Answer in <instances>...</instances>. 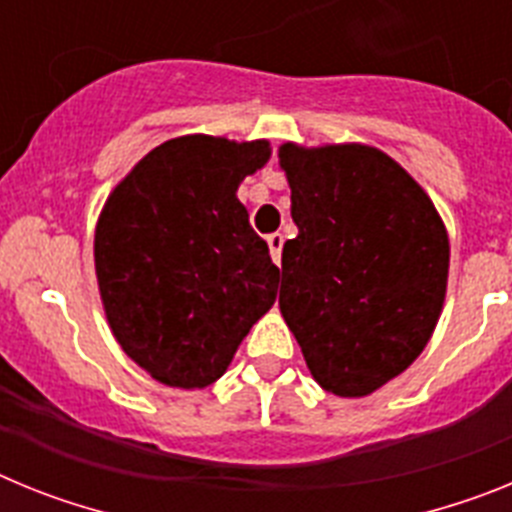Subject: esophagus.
<instances>
[{
    "label": "esophagus",
    "mask_w": 512,
    "mask_h": 512,
    "mask_svg": "<svg viewBox=\"0 0 512 512\" xmlns=\"http://www.w3.org/2000/svg\"><path fill=\"white\" fill-rule=\"evenodd\" d=\"M266 243H269V251H271V259L274 264H282V246H284V235L282 233H271L266 235Z\"/></svg>",
    "instance_id": "esophagus-1"
}]
</instances>
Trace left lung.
Segmentation results:
<instances>
[{"mask_svg":"<svg viewBox=\"0 0 512 512\" xmlns=\"http://www.w3.org/2000/svg\"><path fill=\"white\" fill-rule=\"evenodd\" d=\"M279 164L297 238L279 307L323 390L364 397L418 359L449 279V235L428 194L372 146L300 148Z\"/></svg>","mask_w":512,"mask_h":512,"instance_id":"obj_1","label":"left lung"}]
</instances>
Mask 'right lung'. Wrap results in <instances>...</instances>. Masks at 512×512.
<instances>
[{"mask_svg": "<svg viewBox=\"0 0 512 512\" xmlns=\"http://www.w3.org/2000/svg\"><path fill=\"white\" fill-rule=\"evenodd\" d=\"M266 161V140H166L99 215L94 266L104 312L122 351L158 382L194 390L223 377L277 300L279 269L235 197Z\"/></svg>", "mask_w": 512, "mask_h": 512, "instance_id": "add662e5", "label": "right lung"}]
</instances>
